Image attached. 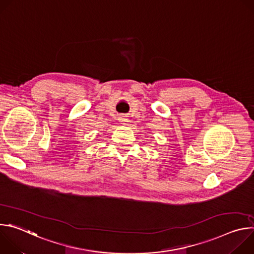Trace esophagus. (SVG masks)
Returning a JSON list of instances; mask_svg holds the SVG:
<instances>
[{
	"mask_svg": "<svg viewBox=\"0 0 254 254\" xmlns=\"http://www.w3.org/2000/svg\"><path fill=\"white\" fill-rule=\"evenodd\" d=\"M119 121H120L122 124H126V123L128 122V119H127V117H126V116H121V117L119 118Z\"/></svg>",
	"mask_w": 254,
	"mask_h": 254,
	"instance_id": "1",
	"label": "esophagus"
}]
</instances>
